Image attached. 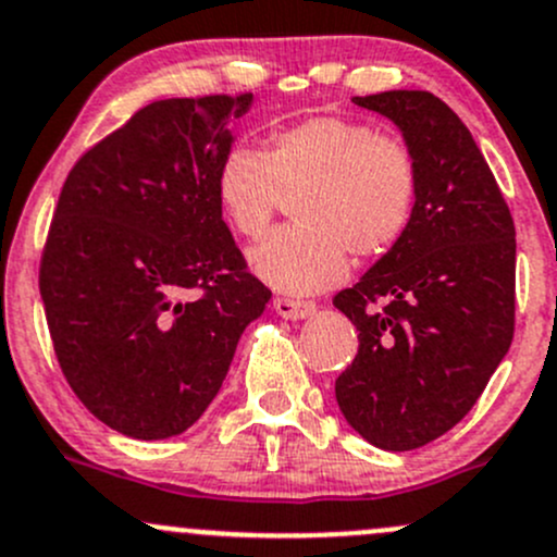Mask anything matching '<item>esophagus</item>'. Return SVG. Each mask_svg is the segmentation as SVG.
<instances>
[{"instance_id":"34e87169","label":"esophagus","mask_w":557,"mask_h":557,"mask_svg":"<svg viewBox=\"0 0 557 557\" xmlns=\"http://www.w3.org/2000/svg\"><path fill=\"white\" fill-rule=\"evenodd\" d=\"M314 304L312 301H301V298H274V312L285 320H307L314 314Z\"/></svg>"}]
</instances>
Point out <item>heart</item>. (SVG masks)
<instances>
[{
    "mask_svg": "<svg viewBox=\"0 0 557 557\" xmlns=\"http://www.w3.org/2000/svg\"><path fill=\"white\" fill-rule=\"evenodd\" d=\"M296 226H280L248 250L261 283L288 296L320 294L349 274V250L382 256L417 215L419 165L411 146L347 116H309L269 131L263 151L234 144L213 173L221 215L243 237L267 230L280 191Z\"/></svg>",
    "mask_w": 557,
    "mask_h": 557,
    "instance_id": "obj_1",
    "label": "heart"
}]
</instances>
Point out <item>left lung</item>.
<instances>
[{
	"mask_svg": "<svg viewBox=\"0 0 557 557\" xmlns=\"http://www.w3.org/2000/svg\"><path fill=\"white\" fill-rule=\"evenodd\" d=\"M400 131L419 165L411 230L333 298L360 331L336 379L344 419L371 446L411 450L475 406L515 331V224L465 122L424 90L352 98Z\"/></svg>",
	"mask_w": 557,
	"mask_h": 557,
	"instance_id": "obj_1",
	"label": "left lung"
}]
</instances>
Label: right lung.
Listing matches in <instances>:
<instances>
[{
    "label": "right lung",
    "mask_w": 557,
    "mask_h": 557,
    "mask_svg": "<svg viewBox=\"0 0 557 557\" xmlns=\"http://www.w3.org/2000/svg\"><path fill=\"white\" fill-rule=\"evenodd\" d=\"M250 103H149L82 157L58 197L39 267L58 362L87 411L136 441L202 417L272 298L213 197L230 122Z\"/></svg>",
    "instance_id": "right-lung-1"
}]
</instances>
